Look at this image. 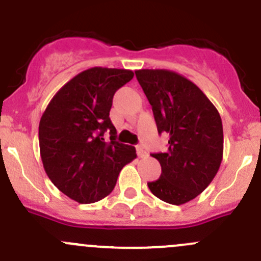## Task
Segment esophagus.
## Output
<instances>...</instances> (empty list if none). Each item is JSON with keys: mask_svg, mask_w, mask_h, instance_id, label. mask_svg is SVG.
Here are the masks:
<instances>
[{"mask_svg": "<svg viewBox=\"0 0 261 261\" xmlns=\"http://www.w3.org/2000/svg\"><path fill=\"white\" fill-rule=\"evenodd\" d=\"M136 152H138V155L140 158H144V156H146V155H147V152L145 151V150H144V147L141 145L136 146Z\"/></svg>", "mask_w": 261, "mask_h": 261, "instance_id": "1", "label": "esophagus"}]
</instances>
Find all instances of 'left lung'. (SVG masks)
Masks as SVG:
<instances>
[{
	"label": "left lung",
	"instance_id": "8db88e82",
	"mask_svg": "<svg viewBox=\"0 0 261 261\" xmlns=\"http://www.w3.org/2000/svg\"><path fill=\"white\" fill-rule=\"evenodd\" d=\"M151 105L158 133L169 134L165 152L151 154L162 167L159 179L149 181L154 196L167 203H187L211 183L223 154L220 114L189 80L167 69L135 72Z\"/></svg>",
	"mask_w": 261,
	"mask_h": 261
}]
</instances>
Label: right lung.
Listing matches in <instances>:
<instances>
[{"label": "right lung", "mask_w": 261, "mask_h": 261, "mask_svg": "<svg viewBox=\"0 0 261 261\" xmlns=\"http://www.w3.org/2000/svg\"><path fill=\"white\" fill-rule=\"evenodd\" d=\"M133 70L94 67L57 92L39 123L44 169L60 192L94 203L114 191L121 169L136 158L134 146L116 141L110 118L114 94ZM110 131V141L104 133Z\"/></svg>", "instance_id": "1"}]
</instances>
